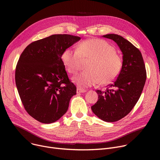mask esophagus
Masks as SVG:
<instances>
[{
	"label": "esophagus",
	"instance_id": "esophagus-1",
	"mask_svg": "<svg viewBox=\"0 0 160 160\" xmlns=\"http://www.w3.org/2000/svg\"><path fill=\"white\" fill-rule=\"evenodd\" d=\"M87 91L84 89H81V88H77V93H85V92H86Z\"/></svg>",
	"mask_w": 160,
	"mask_h": 160
}]
</instances>
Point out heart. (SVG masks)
I'll return each instance as SVG.
<instances>
[{
    "label": "heart",
    "mask_w": 160,
    "mask_h": 160,
    "mask_svg": "<svg viewBox=\"0 0 160 160\" xmlns=\"http://www.w3.org/2000/svg\"><path fill=\"white\" fill-rule=\"evenodd\" d=\"M67 71L75 74L82 61L89 60L86 67L87 71L72 78L80 87H91L98 84L106 86L113 82L121 71L122 58L116 53L115 47L105 40L89 39L82 41L78 50L65 49L61 56Z\"/></svg>",
    "instance_id": "b5f03b06"
}]
</instances>
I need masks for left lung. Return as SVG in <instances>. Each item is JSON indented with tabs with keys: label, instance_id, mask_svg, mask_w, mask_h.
<instances>
[{
	"label": "left lung",
	"instance_id": "8db88e82",
	"mask_svg": "<svg viewBox=\"0 0 160 160\" xmlns=\"http://www.w3.org/2000/svg\"><path fill=\"white\" fill-rule=\"evenodd\" d=\"M103 38L115 41L122 54L121 71L106 91L97 90L98 101L91 106L101 120L115 122L127 115L136 105L143 89L147 73L139 50L123 37L110 33Z\"/></svg>",
	"mask_w": 160,
	"mask_h": 160
}]
</instances>
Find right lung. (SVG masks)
<instances>
[{
  "instance_id": "obj_1",
  "label": "right lung",
  "mask_w": 160,
  "mask_h": 160,
  "mask_svg": "<svg viewBox=\"0 0 160 160\" xmlns=\"http://www.w3.org/2000/svg\"><path fill=\"white\" fill-rule=\"evenodd\" d=\"M80 39L68 34L50 36L30 43L19 59L16 86L25 110L39 122L50 124L60 119L77 93L61 56Z\"/></svg>"
}]
</instances>
